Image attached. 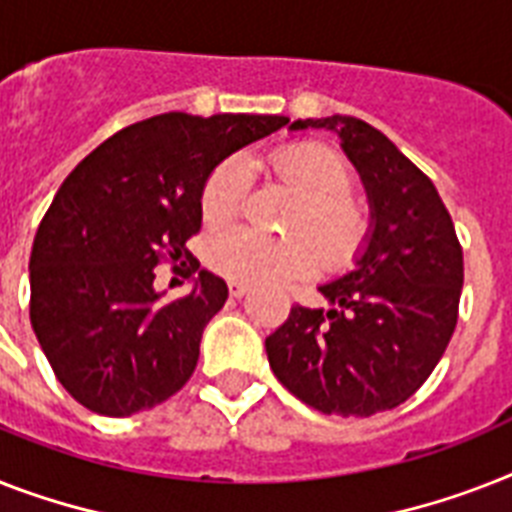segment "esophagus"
<instances>
[{"label": "esophagus", "mask_w": 512, "mask_h": 512, "mask_svg": "<svg viewBox=\"0 0 512 512\" xmlns=\"http://www.w3.org/2000/svg\"><path fill=\"white\" fill-rule=\"evenodd\" d=\"M228 294H231L234 299H242L244 294H249V286L239 284V281H231V284H228Z\"/></svg>", "instance_id": "1"}]
</instances>
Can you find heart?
<instances>
[{
	"label": "heart",
	"mask_w": 512,
	"mask_h": 512,
	"mask_svg": "<svg viewBox=\"0 0 512 512\" xmlns=\"http://www.w3.org/2000/svg\"><path fill=\"white\" fill-rule=\"evenodd\" d=\"M273 168L297 191L302 202L292 220L294 231H310L328 263H347L363 242V218L350 194V170L328 149L297 144L273 157ZM249 186V168L242 157H228L207 176L202 186V218L207 226H223L242 210ZM315 241V242H316ZM314 242V243H315ZM307 236L268 239L249 228L226 231L213 239L207 260L215 273L228 281L252 286H278L313 276L321 253Z\"/></svg>",
	"instance_id": "b5f03b06"
}]
</instances>
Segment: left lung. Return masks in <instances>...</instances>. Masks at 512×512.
Masks as SVG:
<instances>
[{
  "label": "left lung",
  "mask_w": 512,
  "mask_h": 512,
  "mask_svg": "<svg viewBox=\"0 0 512 512\" xmlns=\"http://www.w3.org/2000/svg\"><path fill=\"white\" fill-rule=\"evenodd\" d=\"M342 141L368 194L371 228L355 268L318 286L328 310L294 305L265 339L276 378L326 415L368 418L421 389L458 323L463 249L431 178L350 115L294 120Z\"/></svg>",
  "instance_id": "1"
}]
</instances>
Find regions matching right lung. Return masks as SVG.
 <instances>
[{
	"label": "right lung",
	"mask_w": 512,
	"mask_h": 512,
	"mask_svg": "<svg viewBox=\"0 0 512 512\" xmlns=\"http://www.w3.org/2000/svg\"><path fill=\"white\" fill-rule=\"evenodd\" d=\"M286 123L165 112L102 141L62 181L33 239L31 326L57 381L91 413L152 410L189 381L228 286L190 255L192 292L162 303L154 268L189 254L207 176Z\"/></svg>",
	"instance_id": "right-lung-1"
}]
</instances>
